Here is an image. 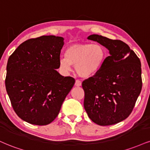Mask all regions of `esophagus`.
I'll use <instances>...</instances> for the list:
<instances>
[{
	"label": "esophagus",
	"instance_id": "esophagus-1",
	"mask_svg": "<svg viewBox=\"0 0 150 150\" xmlns=\"http://www.w3.org/2000/svg\"><path fill=\"white\" fill-rule=\"evenodd\" d=\"M75 85L76 86H80L81 85H82V82H81V81H80V80H75Z\"/></svg>",
	"mask_w": 150,
	"mask_h": 150
}]
</instances>
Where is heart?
Wrapping results in <instances>:
<instances>
[{
  "label": "heart",
  "instance_id": "obj_1",
  "mask_svg": "<svg viewBox=\"0 0 150 150\" xmlns=\"http://www.w3.org/2000/svg\"><path fill=\"white\" fill-rule=\"evenodd\" d=\"M105 58V49L101 45L73 44L66 50L65 57L59 59V68L64 73H68L71 66H75L77 75L89 78L100 71Z\"/></svg>",
  "mask_w": 150,
  "mask_h": 150
}]
</instances>
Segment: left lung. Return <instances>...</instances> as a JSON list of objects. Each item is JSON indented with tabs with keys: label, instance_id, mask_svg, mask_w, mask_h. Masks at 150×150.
<instances>
[{
	"label": "left lung",
	"instance_id": "left-lung-1",
	"mask_svg": "<svg viewBox=\"0 0 150 150\" xmlns=\"http://www.w3.org/2000/svg\"><path fill=\"white\" fill-rule=\"evenodd\" d=\"M88 40L100 43L110 56L94 76L83 81L84 107L91 121L109 126L127 119L142 89L141 64L127 44L93 34Z\"/></svg>",
	"mask_w": 150,
	"mask_h": 150
}]
</instances>
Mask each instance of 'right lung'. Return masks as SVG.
Here are the masks:
<instances>
[{
  "instance_id": "right-lung-1",
  "label": "right lung",
  "mask_w": 150,
  "mask_h": 150,
  "mask_svg": "<svg viewBox=\"0 0 150 150\" xmlns=\"http://www.w3.org/2000/svg\"><path fill=\"white\" fill-rule=\"evenodd\" d=\"M64 38L42 35L25 41L9 57L5 87L12 108L21 120L43 126L59 115L75 84L57 69Z\"/></svg>"
}]
</instances>
